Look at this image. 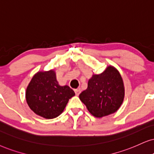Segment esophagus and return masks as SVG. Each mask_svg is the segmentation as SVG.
Returning <instances> with one entry per match:
<instances>
[{"mask_svg":"<svg viewBox=\"0 0 154 154\" xmlns=\"http://www.w3.org/2000/svg\"><path fill=\"white\" fill-rule=\"evenodd\" d=\"M80 89H75V94L77 95V96H78V95L80 94Z\"/></svg>","mask_w":154,"mask_h":154,"instance_id":"1","label":"esophagus"}]
</instances>
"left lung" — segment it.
Returning <instances> with one entry per match:
<instances>
[{"label": "left lung", "mask_w": 154, "mask_h": 154, "mask_svg": "<svg viewBox=\"0 0 154 154\" xmlns=\"http://www.w3.org/2000/svg\"><path fill=\"white\" fill-rule=\"evenodd\" d=\"M124 94V82L119 72L109 65L102 73L92 75L87 89L79 97L91 115L102 118L119 109Z\"/></svg>", "instance_id": "8db88e82"}]
</instances>
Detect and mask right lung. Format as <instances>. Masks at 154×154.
I'll return each instance as SVG.
<instances>
[{
    "mask_svg": "<svg viewBox=\"0 0 154 154\" xmlns=\"http://www.w3.org/2000/svg\"><path fill=\"white\" fill-rule=\"evenodd\" d=\"M75 95V91L69 86H60L54 69L38 72L25 91L26 102L30 109L48 119L60 116L69 99Z\"/></svg>",
    "mask_w": 154,
    "mask_h": 154,
    "instance_id": "right-lung-1",
    "label": "right lung"
}]
</instances>
